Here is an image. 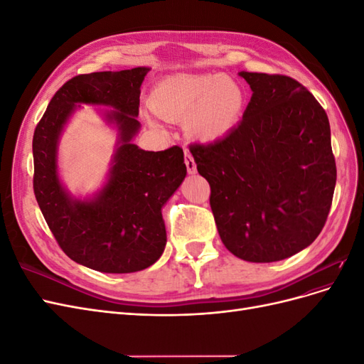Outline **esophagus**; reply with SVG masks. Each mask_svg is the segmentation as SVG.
I'll use <instances>...</instances> for the list:
<instances>
[{
	"mask_svg": "<svg viewBox=\"0 0 364 364\" xmlns=\"http://www.w3.org/2000/svg\"><path fill=\"white\" fill-rule=\"evenodd\" d=\"M185 165H186V170H188L190 174H194L197 171V165L194 158L191 156V153H188L185 150Z\"/></svg>",
	"mask_w": 364,
	"mask_h": 364,
	"instance_id": "esophagus-1",
	"label": "esophagus"
}]
</instances>
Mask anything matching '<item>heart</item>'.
I'll list each match as a JSON object with an SVG mask.
<instances>
[{"label": "heart", "instance_id": "obj_1", "mask_svg": "<svg viewBox=\"0 0 364 364\" xmlns=\"http://www.w3.org/2000/svg\"><path fill=\"white\" fill-rule=\"evenodd\" d=\"M247 97L240 82L225 74H174L150 94V106L161 117L185 119L188 134L215 142L232 134L246 111ZM150 124H156L149 118Z\"/></svg>", "mask_w": 364, "mask_h": 364}]
</instances>
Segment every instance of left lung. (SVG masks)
<instances>
[{
	"label": "left lung",
	"mask_w": 364,
	"mask_h": 364,
	"mask_svg": "<svg viewBox=\"0 0 364 364\" xmlns=\"http://www.w3.org/2000/svg\"><path fill=\"white\" fill-rule=\"evenodd\" d=\"M252 90L243 119L211 144H191L209 182L215 225L226 249L250 262L301 252L321 234L337 170L325 109L289 75L246 73Z\"/></svg>",
	"instance_id": "left-lung-1"
}]
</instances>
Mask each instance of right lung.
Segmentation results:
<instances>
[{
	"mask_svg": "<svg viewBox=\"0 0 364 364\" xmlns=\"http://www.w3.org/2000/svg\"><path fill=\"white\" fill-rule=\"evenodd\" d=\"M149 68L73 77L54 94L33 135V190L43 218L67 255L103 273H132L155 264L167 232L162 206L186 176L183 150L146 151L132 144L139 130V94ZM114 107L107 114L119 127V147L104 188L77 201L57 176V142L77 104Z\"/></svg>",
	"mask_w": 364,
	"mask_h": 364,
	"instance_id": "obj_1",
	"label": "right lung"
}]
</instances>
